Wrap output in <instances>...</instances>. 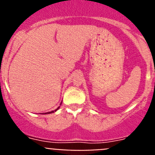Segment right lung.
<instances>
[{"instance_id": "obj_1", "label": "right lung", "mask_w": 155, "mask_h": 155, "mask_svg": "<svg viewBox=\"0 0 155 155\" xmlns=\"http://www.w3.org/2000/svg\"><path fill=\"white\" fill-rule=\"evenodd\" d=\"M59 108H57V109H56V110H54V111H52V112H49V113H42V114H48V113H54V112H56V111L57 110V109H58Z\"/></svg>"}]
</instances>
